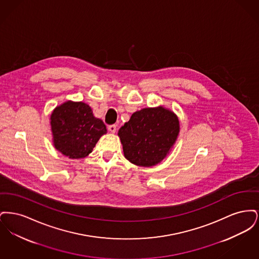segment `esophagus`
Segmentation results:
<instances>
[{
    "label": "esophagus",
    "instance_id": "34e87169",
    "mask_svg": "<svg viewBox=\"0 0 259 259\" xmlns=\"http://www.w3.org/2000/svg\"><path fill=\"white\" fill-rule=\"evenodd\" d=\"M116 125L115 124H112V125H110L109 127H108V129H109V131L111 132V133H115V131H116Z\"/></svg>",
    "mask_w": 259,
    "mask_h": 259
}]
</instances>
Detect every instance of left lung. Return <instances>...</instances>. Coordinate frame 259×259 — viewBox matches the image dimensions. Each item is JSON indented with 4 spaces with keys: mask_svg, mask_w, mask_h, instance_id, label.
Instances as JSON below:
<instances>
[{
    "mask_svg": "<svg viewBox=\"0 0 259 259\" xmlns=\"http://www.w3.org/2000/svg\"><path fill=\"white\" fill-rule=\"evenodd\" d=\"M179 133L178 116L162 106L136 111L118 130L125 158L142 167L160 163L170 152Z\"/></svg>",
    "mask_w": 259,
    "mask_h": 259,
    "instance_id": "obj_1",
    "label": "left lung"
}]
</instances>
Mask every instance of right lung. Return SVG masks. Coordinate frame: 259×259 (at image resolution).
Listing matches in <instances>:
<instances>
[{
    "label": "right lung",
    "instance_id": "1",
    "mask_svg": "<svg viewBox=\"0 0 259 259\" xmlns=\"http://www.w3.org/2000/svg\"><path fill=\"white\" fill-rule=\"evenodd\" d=\"M50 125L54 147L71 159L87 157L107 133L106 125L83 102L67 101L56 107L50 115Z\"/></svg>",
    "mask_w": 259,
    "mask_h": 259
}]
</instances>
